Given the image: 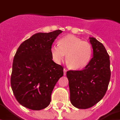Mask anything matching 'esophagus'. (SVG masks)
Segmentation results:
<instances>
[{"label":"esophagus","instance_id":"1","mask_svg":"<svg viewBox=\"0 0 120 120\" xmlns=\"http://www.w3.org/2000/svg\"><path fill=\"white\" fill-rule=\"evenodd\" d=\"M63 71H64V75H66V74H67V70L66 68H64L63 70Z\"/></svg>","mask_w":120,"mask_h":120}]
</instances>
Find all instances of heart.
Returning <instances> with one entry per match:
<instances>
[{
	"label": "heart",
	"mask_w": 120,
	"mask_h": 120,
	"mask_svg": "<svg viewBox=\"0 0 120 120\" xmlns=\"http://www.w3.org/2000/svg\"><path fill=\"white\" fill-rule=\"evenodd\" d=\"M53 61L60 63L66 55V63L73 70L84 68L92 56V45L88 42L74 36H67L58 41V44H53L50 48Z\"/></svg>",
	"instance_id": "b5f03b06"
}]
</instances>
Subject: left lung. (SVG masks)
<instances>
[{"instance_id":"8db88e82","label":"left lung","mask_w":120,"mask_h":120,"mask_svg":"<svg viewBox=\"0 0 120 120\" xmlns=\"http://www.w3.org/2000/svg\"><path fill=\"white\" fill-rule=\"evenodd\" d=\"M93 57L82 70H69L70 101L80 109L92 107L104 97L111 76L110 57L105 47L95 38H89Z\"/></svg>"}]
</instances>
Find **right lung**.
I'll return each mask as SVG.
<instances>
[{
    "label": "right lung",
    "mask_w": 120,
    "mask_h": 120,
    "mask_svg": "<svg viewBox=\"0 0 120 120\" xmlns=\"http://www.w3.org/2000/svg\"><path fill=\"white\" fill-rule=\"evenodd\" d=\"M62 33H36L16 50L10 82L16 101L23 107L40 110L50 104L52 90L63 75V67L52 60L50 48Z\"/></svg>",
    "instance_id": "right-lung-1"
}]
</instances>
